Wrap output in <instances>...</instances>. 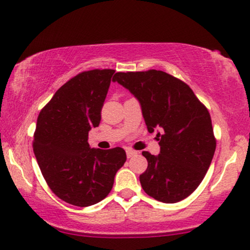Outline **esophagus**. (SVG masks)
I'll use <instances>...</instances> for the list:
<instances>
[{"mask_svg": "<svg viewBox=\"0 0 250 250\" xmlns=\"http://www.w3.org/2000/svg\"><path fill=\"white\" fill-rule=\"evenodd\" d=\"M125 153H127V157L128 159H130V157H133V156H135V155H136L137 153L135 150H130V149H128L127 151H125Z\"/></svg>", "mask_w": 250, "mask_h": 250, "instance_id": "1", "label": "esophagus"}]
</instances>
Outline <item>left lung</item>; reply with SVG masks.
Wrapping results in <instances>:
<instances>
[{
    "label": "left lung",
    "instance_id": "8db88e82",
    "mask_svg": "<svg viewBox=\"0 0 250 250\" xmlns=\"http://www.w3.org/2000/svg\"><path fill=\"white\" fill-rule=\"evenodd\" d=\"M113 81L141 105L149 133L160 129V154L143 151L148 168L143 190L165 203L186 199L199 187L213 160L216 141L207 108L189 85L161 70L116 73Z\"/></svg>",
    "mask_w": 250,
    "mask_h": 250
}]
</instances>
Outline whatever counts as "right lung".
I'll use <instances>...</instances> for the list:
<instances>
[{
    "instance_id": "add662e5",
    "label": "right lung",
    "mask_w": 250,
    "mask_h": 250,
    "mask_svg": "<svg viewBox=\"0 0 250 250\" xmlns=\"http://www.w3.org/2000/svg\"><path fill=\"white\" fill-rule=\"evenodd\" d=\"M115 70L83 71L56 91L40 111L34 153L43 177L57 197L77 207L100 202L110 193L125 165L122 148H90L88 134L99 127Z\"/></svg>"
}]
</instances>
